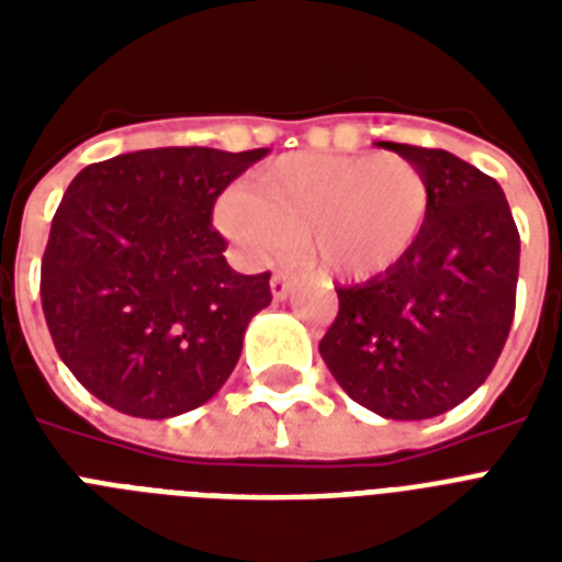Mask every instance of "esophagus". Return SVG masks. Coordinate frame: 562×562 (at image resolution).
<instances>
[{"mask_svg":"<svg viewBox=\"0 0 562 562\" xmlns=\"http://www.w3.org/2000/svg\"><path fill=\"white\" fill-rule=\"evenodd\" d=\"M291 291V277L285 271H277L271 277V294L273 300H285Z\"/></svg>","mask_w":562,"mask_h":562,"instance_id":"obj_1","label":"esophagus"}]
</instances>
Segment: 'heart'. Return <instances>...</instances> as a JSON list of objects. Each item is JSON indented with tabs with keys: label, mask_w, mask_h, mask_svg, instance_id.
<instances>
[{
	"label": "heart",
	"mask_w": 562,
	"mask_h": 562,
	"mask_svg": "<svg viewBox=\"0 0 562 562\" xmlns=\"http://www.w3.org/2000/svg\"><path fill=\"white\" fill-rule=\"evenodd\" d=\"M431 189L402 154H289L233 187L218 224L256 262L303 247L317 271L370 280L414 250Z\"/></svg>",
	"instance_id": "1"
}]
</instances>
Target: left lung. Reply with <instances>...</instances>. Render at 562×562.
<instances>
[{
  "label": "left lung",
  "instance_id": "8db88e82",
  "mask_svg": "<svg viewBox=\"0 0 562 562\" xmlns=\"http://www.w3.org/2000/svg\"><path fill=\"white\" fill-rule=\"evenodd\" d=\"M423 169L431 212L402 262L338 285L321 338L335 382L387 419L461 405L496 368L516 308L519 229L496 180L440 148L382 143Z\"/></svg>",
  "mask_w": 562,
  "mask_h": 562
}]
</instances>
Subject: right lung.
Segmentation results:
<instances>
[{
  "label": "right lung",
  "mask_w": 562,
  "mask_h": 562,
  "mask_svg": "<svg viewBox=\"0 0 562 562\" xmlns=\"http://www.w3.org/2000/svg\"><path fill=\"white\" fill-rule=\"evenodd\" d=\"M268 148H148L92 162L52 218L40 300L57 356L131 417L212 400L271 303V273L233 271L212 206Z\"/></svg>",
  "instance_id": "obj_1"
}]
</instances>
